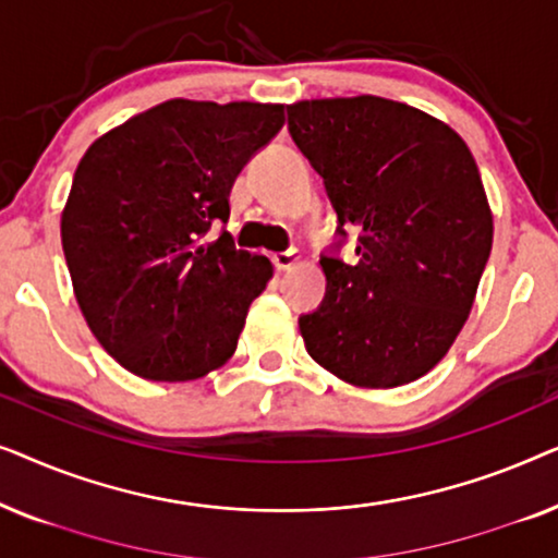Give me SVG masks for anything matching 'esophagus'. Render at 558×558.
Returning a JSON list of instances; mask_svg holds the SVG:
<instances>
[{"label":"esophagus","instance_id":"34e87169","mask_svg":"<svg viewBox=\"0 0 558 558\" xmlns=\"http://www.w3.org/2000/svg\"><path fill=\"white\" fill-rule=\"evenodd\" d=\"M274 266L277 269H292V266L300 262V251L296 248H287V251H279V254H274Z\"/></svg>","mask_w":558,"mask_h":558}]
</instances>
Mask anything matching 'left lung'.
Wrapping results in <instances>:
<instances>
[{
    "label": "left lung",
    "mask_w": 558,
    "mask_h": 558,
    "mask_svg": "<svg viewBox=\"0 0 558 558\" xmlns=\"http://www.w3.org/2000/svg\"><path fill=\"white\" fill-rule=\"evenodd\" d=\"M287 113L340 235L319 258L325 300L300 317L304 348L345 384H411L468 323L493 248L475 157L447 124L388 98H317ZM345 225L359 228L353 263L337 256Z\"/></svg>",
    "instance_id": "obj_1"
}]
</instances>
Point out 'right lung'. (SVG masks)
<instances>
[{"label": "right lung", "mask_w": 558, "mask_h": 558, "mask_svg": "<svg viewBox=\"0 0 558 558\" xmlns=\"http://www.w3.org/2000/svg\"><path fill=\"white\" fill-rule=\"evenodd\" d=\"M281 126V104L172 98L83 155L60 220L65 262L90 332L129 373L180 384L233 355L274 269L226 231L203 239Z\"/></svg>", "instance_id": "1"}]
</instances>
